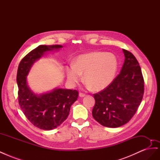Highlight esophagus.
Here are the masks:
<instances>
[{"mask_svg": "<svg viewBox=\"0 0 160 160\" xmlns=\"http://www.w3.org/2000/svg\"><path fill=\"white\" fill-rule=\"evenodd\" d=\"M79 97H81V98H83V97L85 96V94L83 93H81H81H79Z\"/></svg>", "mask_w": 160, "mask_h": 160, "instance_id": "1", "label": "esophagus"}]
</instances>
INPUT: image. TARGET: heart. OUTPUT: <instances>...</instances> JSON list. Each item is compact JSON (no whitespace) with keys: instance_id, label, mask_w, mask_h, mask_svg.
<instances>
[{"instance_id":"1","label":"heart","mask_w":160,"mask_h":160,"mask_svg":"<svg viewBox=\"0 0 160 160\" xmlns=\"http://www.w3.org/2000/svg\"><path fill=\"white\" fill-rule=\"evenodd\" d=\"M118 62L116 57L109 52H93L80 55L75 63L66 67L67 81L74 86L81 81L82 74L88 88L101 90L107 88L115 78Z\"/></svg>"}]
</instances>
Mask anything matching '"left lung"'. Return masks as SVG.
Here are the masks:
<instances>
[{
  "label": "left lung",
  "instance_id": "obj_1",
  "mask_svg": "<svg viewBox=\"0 0 160 160\" xmlns=\"http://www.w3.org/2000/svg\"><path fill=\"white\" fill-rule=\"evenodd\" d=\"M125 61L120 73L107 88L93 94V118L103 126L118 128L128 123L142 102L144 80L139 62L123 49Z\"/></svg>",
  "mask_w": 160,
  "mask_h": 160
}]
</instances>
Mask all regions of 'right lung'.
<instances>
[{"mask_svg":"<svg viewBox=\"0 0 160 160\" xmlns=\"http://www.w3.org/2000/svg\"><path fill=\"white\" fill-rule=\"evenodd\" d=\"M61 47V45L38 46L22 58L18 67L19 105L28 120L41 129H53L63 123L69 114L71 105L78 98V91L62 89L38 96L31 91L27 85L26 76L33 62L45 51Z\"/></svg>","mask_w":160,"mask_h":160,"instance_id":"add662e5","label":"right lung"}]
</instances>
